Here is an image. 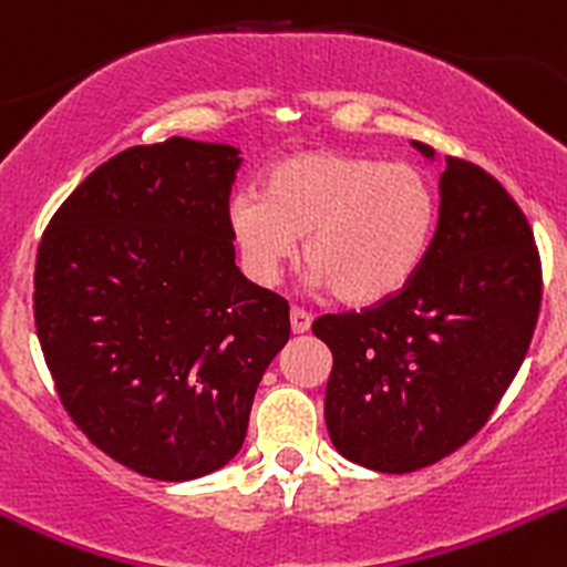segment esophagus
Listing matches in <instances>:
<instances>
[{"instance_id":"obj_1","label":"esophagus","mask_w":567,"mask_h":567,"mask_svg":"<svg viewBox=\"0 0 567 567\" xmlns=\"http://www.w3.org/2000/svg\"><path fill=\"white\" fill-rule=\"evenodd\" d=\"M310 323H312L310 312L299 310V307H293V310H290V329H293V334H305L307 329H310Z\"/></svg>"}]
</instances>
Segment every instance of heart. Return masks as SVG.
Segmentation results:
<instances>
[{
    "label": "heart",
    "mask_w": 567,
    "mask_h": 567,
    "mask_svg": "<svg viewBox=\"0 0 567 567\" xmlns=\"http://www.w3.org/2000/svg\"><path fill=\"white\" fill-rule=\"evenodd\" d=\"M441 196L421 168L334 150H307L271 166L266 190L238 194L229 229L246 274L274 285L301 255L316 288L351 307L399 296L430 257Z\"/></svg>",
    "instance_id": "heart-1"
}]
</instances>
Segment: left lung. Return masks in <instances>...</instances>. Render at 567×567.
Here are the masks:
<instances>
[{"label":"left lung","mask_w":567,"mask_h":567,"mask_svg":"<svg viewBox=\"0 0 567 567\" xmlns=\"http://www.w3.org/2000/svg\"><path fill=\"white\" fill-rule=\"evenodd\" d=\"M437 161L435 150L412 141ZM540 257L513 196L446 157L430 257L393 299L321 316L332 351L323 417L332 446L379 474H410L482 430L518 373L540 312Z\"/></svg>","instance_id":"8db88e82"}]
</instances>
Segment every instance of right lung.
Instances as JSON below:
<instances>
[{"label": "right lung", "instance_id": "right-lung-1", "mask_svg": "<svg viewBox=\"0 0 567 567\" xmlns=\"http://www.w3.org/2000/svg\"><path fill=\"white\" fill-rule=\"evenodd\" d=\"M240 150L168 137L76 185L43 233L35 327L60 401L104 454L188 482L240 452L288 301L235 266Z\"/></svg>", "mask_w": 567, "mask_h": 567}]
</instances>
